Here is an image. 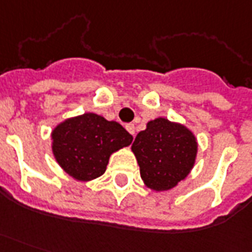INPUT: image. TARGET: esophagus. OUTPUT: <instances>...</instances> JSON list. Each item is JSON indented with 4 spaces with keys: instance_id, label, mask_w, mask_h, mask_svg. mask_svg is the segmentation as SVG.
Listing matches in <instances>:
<instances>
[{
    "instance_id": "1",
    "label": "esophagus",
    "mask_w": 252,
    "mask_h": 252,
    "mask_svg": "<svg viewBox=\"0 0 252 252\" xmlns=\"http://www.w3.org/2000/svg\"><path fill=\"white\" fill-rule=\"evenodd\" d=\"M126 131L129 132V133H131L132 136H135V126H133L132 123H129V124H126Z\"/></svg>"
}]
</instances>
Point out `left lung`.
Here are the masks:
<instances>
[{"instance_id": "obj_1", "label": "left lung", "mask_w": 252, "mask_h": 252, "mask_svg": "<svg viewBox=\"0 0 252 252\" xmlns=\"http://www.w3.org/2000/svg\"><path fill=\"white\" fill-rule=\"evenodd\" d=\"M131 150L145 186L161 192L176 187L189 175L196 160L197 140L184 124L158 117L137 133Z\"/></svg>"}]
</instances>
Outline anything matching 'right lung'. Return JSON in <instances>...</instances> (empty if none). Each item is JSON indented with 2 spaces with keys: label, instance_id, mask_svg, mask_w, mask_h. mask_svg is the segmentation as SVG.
<instances>
[{
  "label": "right lung",
  "instance_id": "add662e5",
  "mask_svg": "<svg viewBox=\"0 0 252 252\" xmlns=\"http://www.w3.org/2000/svg\"><path fill=\"white\" fill-rule=\"evenodd\" d=\"M52 152L61 168L79 182H91L107 169L112 154L133 137L116 123L87 112L59 123L50 133Z\"/></svg>",
  "mask_w": 252,
  "mask_h": 252
}]
</instances>
